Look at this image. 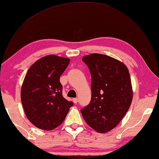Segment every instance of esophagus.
<instances>
[{"instance_id": "1", "label": "esophagus", "mask_w": 159, "mask_h": 159, "mask_svg": "<svg viewBox=\"0 0 159 159\" xmlns=\"http://www.w3.org/2000/svg\"><path fill=\"white\" fill-rule=\"evenodd\" d=\"M73 102L75 103V104H77V103L78 102V98H73Z\"/></svg>"}]
</instances>
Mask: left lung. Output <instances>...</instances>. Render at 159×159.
Wrapping results in <instances>:
<instances>
[{"mask_svg": "<svg viewBox=\"0 0 159 159\" xmlns=\"http://www.w3.org/2000/svg\"><path fill=\"white\" fill-rule=\"evenodd\" d=\"M91 75V100L81 110L88 125L99 133L110 131L129 110L133 91L129 70L122 62L93 53L82 58Z\"/></svg>", "mask_w": 159, "mask_h": 159, "instance_id": "obj_1", "label": "left lung"}]
</instances>
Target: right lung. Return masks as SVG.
<instances>
[{"instance_id":"add662e5","label":"right lung","mask_w":159,"mask_h":159,"mask_svg":"<svg viewBox=\"0 0 159 159\" xmlns=\"http://www.w3.org/2000/svg\"><path fill=\"white\" fill-rule=\"evenodd\" d=\"M69 58L49 55L29 68L21 88V101L30 122L40 129L52 130L63 123L73 106L62 94L60 77Z\"/></svg>"}]
</instances>
